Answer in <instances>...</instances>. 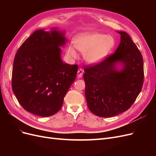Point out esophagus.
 Returning <instances> with one entry per match:
<instances>
[{
	"label": "esophagus",
	"instance_id": "obj_1",
	"mask_svg": "<svg viewBox=\"0 0 156 156\" xmlns=\"http://www.w3.org/2000/svg\"><path fill=\"white\" fill-rule=\"evenodd\" d=\"M83 69L81 68H79L77 71V77L78 78H81L83 76Z\"/></svg>",
	"mask_w": 156,
	"mask_h": 156
}]
</instances>
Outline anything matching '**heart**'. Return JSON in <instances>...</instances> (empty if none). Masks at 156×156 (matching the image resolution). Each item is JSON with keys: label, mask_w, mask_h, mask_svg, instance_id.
<instances>
[{"label": "heart", "mask_w": 156, "mask_h": 156, "mask_svg": "<svg viewBox=\"0 0 156 156\" xmlns=\"http://www.w3.org/2000/svg\"><path fill=\"white\" fill-rule=\"evenodd\" d=\"M115 40L111 36L100 33H85L75 40V47L84 53V58L90 64H96L104 60L114 48ZM68 54L73 58L78 55L74 47L70 45L67 49Z\"/></svg>", "instance_id": "b5f03b06"}]
</instances>
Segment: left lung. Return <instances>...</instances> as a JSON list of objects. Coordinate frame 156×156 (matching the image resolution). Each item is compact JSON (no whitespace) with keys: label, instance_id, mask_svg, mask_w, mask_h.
<instances>
[{"label":"left lung","instance_id":"obj_1","mask_svg":"<svg viewBox=\"0 0 156 156\" xmlns=\"http://www.w3.org/2000/svg\"><path fill=\"white\" fill-rule=\"evenodd\" d=\"M120 43L102 62L84 66L88 107L96 116L108 118L126 111L140 94L144 81L142 55L127 33L118 31ZM120 64L119 70L116 66Z\"/></svg>","mask_w":156,"mask_h":156}]
</instances>
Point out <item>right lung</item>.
I'll list each match as a JSON object with an SVG mask.
<instances>
[{
  "mask_svg": "<svg viewBox=\"0 0 156 156\" xmlns=\"http://www.w3.org/2000/svg\"><path fill=\"white\" fill-rule=\"evenodd\" d=\"M65 32L52 28L36 30L15 56L12 87L19 103L28 112L48 117L62 106L64 98L76 78L77 65L64 63L61 49Z\"/></svg>",
  "mask_w": 156,
  "mask_h": 156,
  "instance_id": "1",
  "label": "right lung"
}]
</instances>
